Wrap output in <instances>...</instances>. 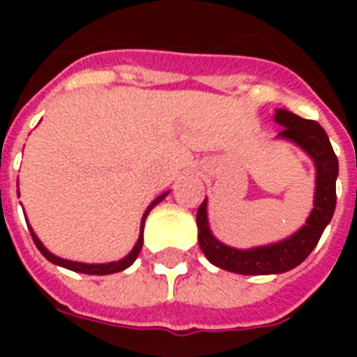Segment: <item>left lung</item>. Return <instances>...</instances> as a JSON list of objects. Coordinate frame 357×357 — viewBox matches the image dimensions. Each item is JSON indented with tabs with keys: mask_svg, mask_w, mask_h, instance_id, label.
Here are the masks:
<instances>
[{
	"mask_svg": "<svg viewBox=\"0 0 357 357\" xmlns=\"http://www.w3.org/2000/svg\"><path fill=\"white\" fill-rule=\"evenodd\" d=\"M274 120L283 126L278 137L300 146L315 162L317 179L313 209L304 226L291 237L266 246L237 250L213 237L207 222V200H204L196 213L198 243L202 252L213 265L235 274H282L294 268L315 248L335 211V179L339 174V162L326 131L315 120L300 119L285 109H276Z\"/></svg>",
	"mask_w": 357,
	"mask_h": 357,
	"instance_id": "1",
	"label": "left lung"
}]
</instances>
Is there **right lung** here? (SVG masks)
Returning <instances> with one entry per match:
<instances>
[{"mask_svg": "<svg viewBox=\"0 0 357 357\" xmlns=\"http://www.w3.org/2000/svg\"><path fill=\"white\" fill-rule=\"evenodd\" d=\"M168 192H165V195L157 196L155 200L151 202L150 207L146 209L144 215H142V222H140V235L139 238H137V244L133 246V250L129 252L123 259L120 261H113V263H102V265H86V263H77V261H68V259H61V257H57V255H53L52 252H47L46 246L40 243V238L36 237L35 231L29 228L31 231V237H33V241H35L36 248L40 250V254L46 257L47 261H52V263H55V265L59 266H64V268H68V271H74V272H81V274H92V276H103V274H114V272H120L123 271V268H128V266L133 265V261L137 259V255H139L140 248H142V243H144V235H142V229H144V222H146V217H148V213L153 209V207L159 204L161 200H165V196H167Z\"/></svg>", "mask_w": 357, "mask_h": 357, "instance_id": "right-lung-1", "label": "right lung"}]
</instances>
